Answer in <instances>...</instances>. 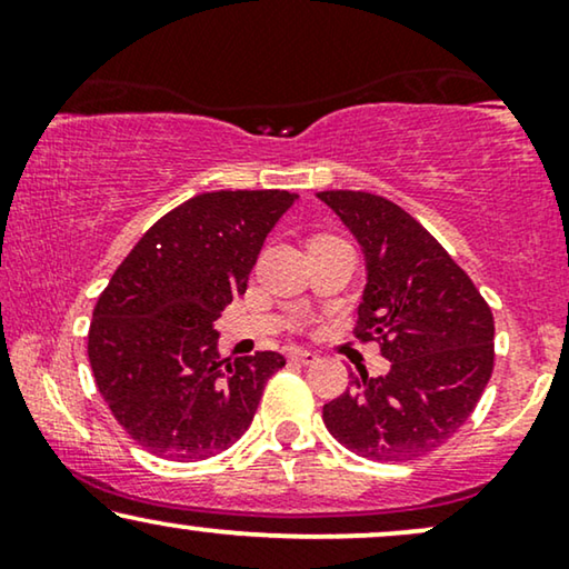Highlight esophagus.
<instances>
[{
	"mask_svg": "<svg viewBox=\"0 0 569 569\" xmlns=\"http://www.w3.org/2000/svg\"><path fill=\"white\" fill-rule=\"evenodd\" d=\"M290 360L300 362V365H313L318 360L316 352H310V349H292L290 352Z\"/></svg>",
	"mask_w": 569,
	"mask_h": 569,
	"instance_id": "obj_1",
	"label": "esophagus"
}]
</instances>
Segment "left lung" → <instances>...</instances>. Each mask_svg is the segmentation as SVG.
Returning <instances> with one entry per match:
<instances>
[{"mask_svg":"<svg viewBox=\"0 0 569 569\" xmlns=\"http://www.w3.org/2000/svg\"><path fill=\"white\" fill-rule=\"evenodd\" d=\"M360 240L368 287L352 333L378 341L388 376L360 370L323 425L372 461H415L463 427L495 368V318L471 277L399 204L368 191H321Z\"/></svg>","mask_w":569,"mask_h":569,"instance_id":"8db88e82","label":"left lung"}]
</instances>
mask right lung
I'll list each match as a JSON object with an SVG mask.
<instances>
[{
  "label": "right lung",
  "instance_id": "1",
  "mask_svg": "<svg viewBox=\"0 0 569 569\" xmlns=\"http://www.w3.org/2000/svg\"><path fill=\"white\" fill-rule=\"evenodd\" d=\"M298 193L209 191L162 214L96 302L88 357L96 386L131 440L170 461L228 450L253 422L284 357L220 360L214 321Z\"/></svg>",
  "mask_w": 569,
  "mask_h": 569
}]
</instances>
